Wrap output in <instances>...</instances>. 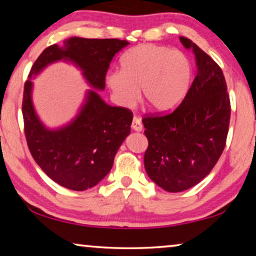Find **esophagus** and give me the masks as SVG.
Instances as JSON below:
<instances>
[{
	"mask_svg": "<svg viewBox=\"0 0 256 256\" xmlns=\"http://www.w3.org/2000/svg\"><path fill=\"white\" fill-rule=\"evenodd\" d=\"M131 128L132 130H134V131L136 132H141L142 128H144V126H142V122L140 118H134L133 120H132V124H131Z\"/></svg>",
	"mask_w": 256,
	"mask_h": 256,
	"instance_id": "34e87169",
	"label": "esophagus"
}]
</instances>
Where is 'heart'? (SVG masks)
Listing matches in <instances>:
<instances>
[{
	"mask_svg": "<svg viewBox=\"0 0 256 256\" xmlns=\"http://www.w3.org/2000/svg\"><path fill=\"white\" fill-rule=\"evenodd\" d=\"M122 72L112 71L106 84L115 102L132 107L141 89L142 99L157 112H168L183 100L192 79V66L184 53L146 44L128 50L120 60Z\"/></svg>",
	"mask_w": 256,
	"mask_h": 256,
	"instance_id": "obj_1",
	"label": "heart"
}]
</instances>
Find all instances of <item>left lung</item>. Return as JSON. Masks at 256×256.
<instances>
[{"instance_id":"8db88e82","label":"left lung","mask_w":256,"mask_h":256,"mask_svg":"<svg viewBox=\"0 0 256 256\" xmlns=\"http://www.w3.org/2000/svg\"><path fill=\"white\" fill-rule=\"evenodd\" d=\"M180 40L196 58V79L174 112L142 120L149 141L144 154L146 174L172 193L190 188L212 170L226 146L230 120L222 68L192 40Z\"/></svg>"}]
</instances>
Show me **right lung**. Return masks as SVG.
<instances>
[{
    "mask_svg": "<svg viewBox=\"0 0 256 256\" xmlns=\"http://www.w3.org/2000/svg\"><path fill=\"white\" fill-rule=\"evenodd\" d=\"M128 44L120 40L70 37L63 45L54 44L42 50L30 70L22 102L26 138L34 162L63 188L86 190L96 186L110 172L116 152L131 133L132 112L108 105L98 92L105 89L110 60ZM58 62L79 68L92 89L86 92L74 118L50 128L34 108L32 80Z\"/></svg>",
    "mask_w": 256,
    "mask_h": 256,
    "instance_id": "add662e5",
    "label": "right lung"
}]
</instances>
